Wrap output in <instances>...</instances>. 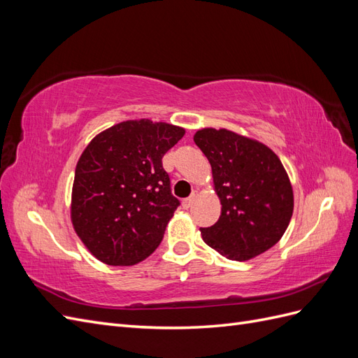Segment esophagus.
I'll use <instances>...</instances> for the list:
<instances>
[{
	"label": "esophagus",
	"mask_w": 358,
	"mask_h": 358,
	"mask_svg": "<svg viewBox=\"0 0 358 358\" xmlns=\"http://www.w3.org/2000/svg\"><path fill=\"white\" fill-rule=\"evenodd\" d=\"M197 196H199V191H197V189H196V191H192V194H191V196H189L188 199H185V200H182V206H183V208H185V209L191 208V206H192V203H194V200H196V199H197Z\"/></svg>",
	"instance_id": "esophagus-1"
}]
</instances>
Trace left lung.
I'll return each instance as SVG.
<instances>
[{
    "mask_svg": "<svg viewBox=\"0 0 358 358\" xmlns=\"http://www.w3.org/2000/svg\"><path fill=\"white\" fill-rule=\"evenodd\" d=\"M194 142L208 157L221 216L200 229L222 257L246 262L276 245L294 209L292 187L272 149L230 129L203 128Z\"/></svg>",
    "mask_w": 358,
    "mask_h": 358,
    "instance_id": "left-lung-1",
    "label": "left lung"
}]
</instances>
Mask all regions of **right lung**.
Masks as SVG:
<instances>
[{
	"mask_svg": "<svg viewBox=\"0 0 358 358\" xmlns=\"http://www.w3.org/2000/svg\"><path fill=\"white\" fill-rule=\"evenodd\" d=\"M185 129L150 119L119 122L95 136L76 166L71 222L100 262L133 266L152 254L180 204L162 157Z\"/></svg>",
	"mask_w": 358,
	"mask_h": 358,
	"instance_id": "obj_1",
	"label": "right lung"
}]
</instances>
